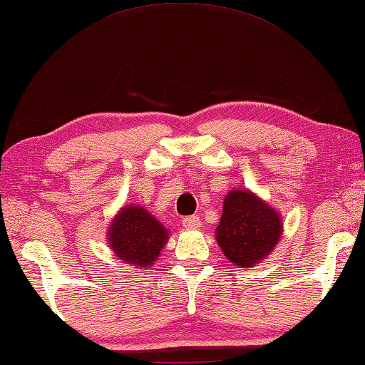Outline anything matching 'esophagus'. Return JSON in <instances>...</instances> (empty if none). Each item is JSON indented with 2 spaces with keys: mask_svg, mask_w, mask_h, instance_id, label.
I'll return each instance as SVG.
<instances>
[{
  "mask_svg": "<svg viewBox=\"0 0 365 365\" xmlns=\"http://www.w3.org/2000/svg\"><path fill=\"white\" fill-rule=\"evenodd\" d=\"M200 216H197V215H194V216H186V218H182V226L186 227V229H197V227H200Z\"/></svg>",
  "mask_w": 365,
  "mask_h": 365,
  "instance_id": "esophagus-1",
  "label": "esophagus"
}]
</instances>
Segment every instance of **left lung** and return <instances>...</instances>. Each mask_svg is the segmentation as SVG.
<instances>
[{"label":"left lung","instance_id":"8db88e82","mask_svg":"<svg viewBox=\"0 0 365 365\" xmlns=\"http://www.w3.org/2000/svg\"><path fill=\"white\" fill-rule=\"evenodd\" d=\"M282 222L279 213L248 190H232L225 199L216 240L231 263L252 267L279 242Z\"/></svg>","mask_w":365,"mask_h":365}]
</instances>
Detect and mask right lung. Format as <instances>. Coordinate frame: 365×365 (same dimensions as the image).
<instances>
[{
	"label": "right lung",
	"instance_id": "add662e5",
	"mask_svg": "<svg viewBox=\"0 0 365 365\" xmlns=\"http://www.w3.org/2000/svg\"><path fill=\"white\" fill-rule=\"evenodd\" d=\"M168 231L143 207H125L108 229L115 255L126 264L147 267L162 252Z\"/></svg>",
	"mask_w": 365,
	"mask_h": 365
}]
</instances>
